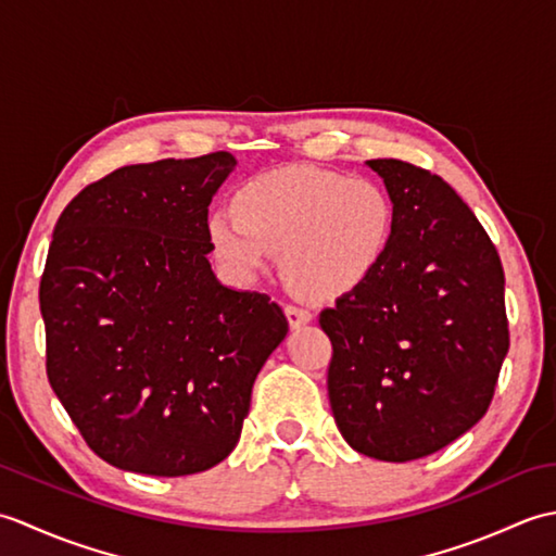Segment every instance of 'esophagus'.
<instances>
[{"label":"esophagus","mask_w":556,"mask_h":556,"mask_svg":"<svg viewBox=\"0 0 556 556\" xmlns=\"http://www.w3.org/2000/svg\"><path fill=\"white\" fill-rule=\"evenodd\" d=\"M285 313H287V320L293 329H299L313 320V313L308 308H299V305H291V303L287 305Z\"/></svg>","instance_id":"obj_1"}]
</instances>
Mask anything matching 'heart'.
Returning a JSON list of instances; mask_svg holds the SVG:
<instances>
[{"mask_svg":"<svg viewBox=\"0 0 556 556\" xmlns=\"http://www.w3.org/2000/svg\"><path fill=\"white\" fill-rule=\"evenodd\" d=\"M394 222L392 198L377 181L291 167L239 186L233 210L207 217V239L233 277L251 281L281 253V269L299 291L339 299L382 265Z\"/></svg>","mask_w":556,"mask_h":556,"instance_id":"b5f03b06","label":"heart"}]
</instances>
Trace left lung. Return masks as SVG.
<instances>
[{
    "label": "left lung",
    "instance_id": "1",
    "mask_svg": "<svg viewBox=\"0 0 556 556\" xmlns=\"http://www.w3.org/2000/svg\"><path fill=\"white\" fill-rule=\"evenodd\" d=\"M396 222L370 279L320 313L332 341L329 404L356 452L404 464L485 416L509 323L497 248L442 176L368 160Z\"/></svg>",
    "mask_w": 556,
    "mask_h": 556
}]
</instances>
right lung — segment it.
Returning <instances> with one entry per match:
<instances>
[{"instance_id": "obj_1", "label": "right lung", "mask_w": 556, "mask_h": 556, "mask_svg": "<svg viewBox=\"0 0 556 556\" xmlns=\"http://www.w3.org/2000/svg\"><path fill=\"white\" fill-rule=\"evenodd\" d=\"M229 152L122 167L59 217L40 279L47 377L102 460L176 478L241 437L253 382L289 323L267 293L219 285L207 205Z\"/></svg>"}]
</instances>
